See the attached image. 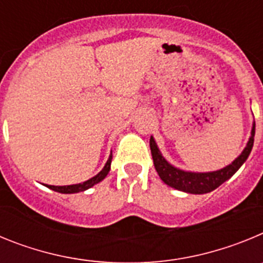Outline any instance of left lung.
<instances>
[{"mask_svg":"<svg viewBox=\"0 0 263 263\" xmlns=\"http://www.w3.org/2000/svg\"><path fill=\"white\" fill-rule=\"evenodd\" d=\"M254 134H255V122L253 121L252 132H250L249 141L246 143L245 148L242 150L238 157L232 162L231 164L225 166L224 168H220L217 171H210V173H195V171H185V170L178 168L173 166L168 160L163 157L155 142L154 137L150 138V148H152L153 160L157 170L158 175L162 179L164 184L170 187L179 190V191L187 192V194L194 195H203L213 191L217 187L227 182L228 179H231L234 174L238 171L241 166L246 162L248 157L254 143Z\"/></svg>","mask_w":263,"mask_h":263,"instance_id":"left-lung-1","label":"left lung"}]
</instances>
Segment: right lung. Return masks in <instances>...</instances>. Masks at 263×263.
Returning <instances> with one entry per match:
<instances>
[{
    "instance_id": "add662e5",
    "label": "right lung",
    "mask_w": 263,
    "mask_h": 263,
    "mask_svg": "<svg viewBox=\"0 0 263 263\" xmlns=\"http://www.w3.org/2000/svg\"><path fill=\"white\" fill-rule=\"evenodd\" d=\"M111 157H113V155H111L110 153V155H109L108 160H106V163L105 166L103 167V170H101L97 175H95L93 178L88 179V180H85V182L78 183V184H71V185H48V184H45V185L47 188H50V190H52V191L60 192V194H78V192L87 191V190H89L90 187H93L95 184H97V183H100L101 180H104V179L106 178V175H108L109 171H110Z\"/></svg>"
}]
</instances>
